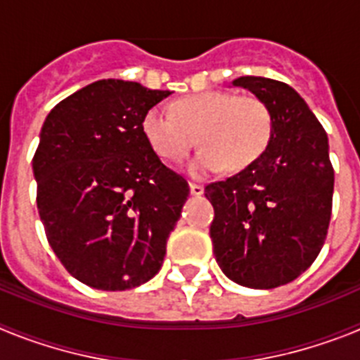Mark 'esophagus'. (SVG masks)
<instances>
[{"label":"esophagus","mask_w":360,"mask_h":360,"mask_svg":"<svg viewBox=\"0 0 360 360\" xmlns=\"http://www.w3.org/2000/svg\"><path fill=\"white\" fill-rule=\"evenodd\" d=\"M189 189H191V195H193V196H202L203 195V186H200V184H191Z\"/></svg>","instance_id":"1"}]
</instances>
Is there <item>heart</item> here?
I'll use <instances>...</instances> for the list:
<instances>
[{"instance_id": "heart-1", "label": "heart", "mask_w": 360, "mask_h": 360, "mask_svg": "<svg viewBox=\"0 0 360 360\" xmlns=\"http://www.w3.org/2000/svg\"><path fill=\"white\" fill-rule=\"evenodd\" d=\"M173 112L153 106L142 117L141 131L162 160L180 162L198 142L202 151L189 164L191 174L241 171L262 158L274 131L265 101L256 95L202 91L178 98Z\"/></svg>"}]
</instances>
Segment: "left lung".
Wrapping results in <instances>:
<instances>
[{"instance_id":"left-lung-1","label":"left lung","mask_w":360,"mask_h":360,"mask_svg":"<svg viewBox=\"0 0 360 360\" xmlns=\"http://www.w3.org/2000/svg\"><path fill=\"white\" fill-rule=\"evenodd\" d=\"M232 86L265 101L274 119L262 158L212 182V252L224 274L249 288L294 281L316 262L332 216L328 136L303 97L285 82L240 77Z\"/></svg>"}]
</instances>
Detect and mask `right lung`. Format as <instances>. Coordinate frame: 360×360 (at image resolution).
Instances as JSON below:
<instances>
[{"mask_svg": "<svg viewBox=\"0 0 360 360\" xmlns=\"http://www.w3.org/2000/svg\"><path fill=\"white\" fill-rule=\"evenodd\" d=\"M169 95L103 79L61 101L41 128L37 211L59 262L88 287L128 290L160 270L189 184L162 164L141 122Z\"/></svg>", "mask_w": 360, "mask_h": 360, "instance_id": "add662e5", "label": "right lung"}]
</instances>
